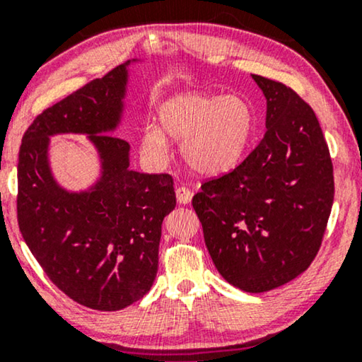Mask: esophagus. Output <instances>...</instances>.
Here are the masks:
<instances>
[{
	"label": "esophagus",
	"instance_id": "34e87169",
	"mask_svg": "<svg viewBox=\"0 0 362 362\" xmlns=\"http://www.w3.org/2000/svg\"><path fill=\"white\" fill-rule=\"evenodd\" d=\"M176 199L180 204H189L192 199V192L187 189L186 186H180L176 187Z\"/></svg>",
	"mask_w": 362,
	"mask_h": 362
}]
</instances>
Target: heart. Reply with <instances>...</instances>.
<instances>
[{"label":"heart","mask_w":362,"mask_h":362,"mask_svg":"<svg viewBox=\"0 0 362 362\" xmlns=\"http://www.w3.org/2000/svg\"><path fill=\"white\" fill-rule=\"evenodd\" d=\"M160 127L143 130L141 145L148 156L165 160L168 140H180L187 166L202 176H221L244 158L254 133V110L244 97L180 93L163 103Z\"/></svg>","instance_id":"heart-1"}]
</instances>
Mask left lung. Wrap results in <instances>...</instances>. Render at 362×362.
I'll list each match as a JSON object with an SVG mask.
<instances>
[{"instance_id": "8db88e82", "label": "left lung", "mask_w": 362, "mask_h": 362, "mask_svg": "<svg viewBox=\"0 0 362 362\" xmlns=\"http://www.w3.org/2000/svg\"><path fill=\"white\" fill-rule=\"evenodd\" d=\"M267 132L235 170L192 197L219 274L262 293L288 284L318 254L334 197L333 163L315 112L281 82L252 76Z\"/></svg>"}]
</instances>
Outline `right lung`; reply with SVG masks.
<instances>
[{
  "label": "right lung",
  "instance_id": "1",
  "mask_svg": "<svg viewBox=\"0 0 362 362\" xmlns=\"http://www.w3.org/2000/svg\"><path fill=\"white\" fill-rule=\"evenodd\" d=\"M130 61L54 103L23 136L18 163V224L54 285L87 308L117 311L148 293L158 272L161 224L175 209L170 175L130 170L120 125ZM87 134L101 177L87 192L64 190L48 165V138Z\"/></svg>",
  "mask_w": 362,
  "mask_h": 362
}]
</instances>
